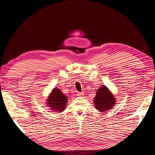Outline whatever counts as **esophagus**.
Returning a JSON list of instances; mask_svg holds the SVG:
<instances>
[{
	"label": "esophagus",
	"mask_w": 155,
	"mask_h": 155,
	"mask_svg": "<svg viewBox=\"0 0 155 155\" xmlns=\"http://www.w3.org/2000/svg\"><path fill=\"white\" fill-rule=\"evenodd\" d=\"M84 95V93L83 92H77V96L78 97H82Z\"/></svg>",
	"instance_id": "1"
}]
</instances>
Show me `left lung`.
Masks as SVG:
<instances>
[{"instance_id": "left-lung-1", "label": "left lung", "mask_w": 155, "mask_h": 155, "mask_svg": "<svg viewBox=\"0 0 155 155\" xmlns=\"http://www.w3.org/2000/svg\"><path fill=\"white\" fill-rule=\"evenodd\" d=\"M95 107L99 111L105 112L111 109L116 104L115 97L105 85L97 90L94 99Z\"/></svg>"}]
</instances>
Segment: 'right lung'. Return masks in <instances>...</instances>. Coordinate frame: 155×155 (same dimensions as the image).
I'll use <instances>...</instances> for the list:
<instances>
[{"label":"right lung","instance_id":"right-lung-1","mask_svg":"<svg viewBox=\"0 0 155 155\" xmlns=\"http://www.w3.org/2000/svg\"><path fill=\"white\" fill-rule=\"evenodd\" d=\"M67 101L66 96L58 88H54L48 97L47 107L54 111L62 112L65 109Z\"/></svg>","mask_w":155,"mask_h":155}]
</instances>
